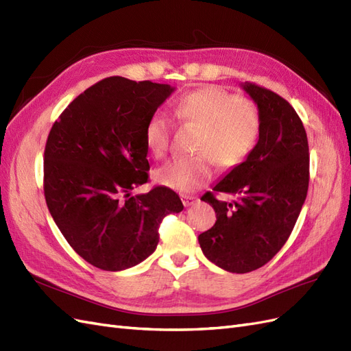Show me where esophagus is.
Returning <instances> with one entry per match:
<instances>
[{
    "mask_svg": "<svg viewBox=\"0 0 351 351\" xmlns=\"http://www.w3.org/2000/svg\"><path fill=\"white\" fill-rule=\"evenodd\" d=\"M181 198H182V203H184L185 207L193 206V204H195V203L198 202V198L194 197V195H186V194H185V195H182Z\"/></svg>",
    "mask_w": 351,
    "mask_h": 351,
    "instance_id": "obj_1",
    "label": "esophagus"
}]
</instances>
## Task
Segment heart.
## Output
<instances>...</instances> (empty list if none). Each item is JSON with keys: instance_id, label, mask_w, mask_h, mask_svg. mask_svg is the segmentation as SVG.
Here are the masks:
<instances>
[{"instance_id": "1", "label": "heart", "mask_w": 351, "mask_h": 351, "mask_svg": "<svg viewBox=\"0 0 351 351\" xmlns=\"http://www.w3.org/2000/svg\"><path fill=\"white\" fill-rule=\"evenodd\" d=\"M175 116L184 123L199 126L195 156L170 160L156 172V181L176 191L189 193L215 175L216 163L237 167L254 152L260 135V114L253 103L217 85H204L179 97ZM172 126L162 112L145 123L144 141L156 158L166 156Z\"/></svg>"}]
</instances>
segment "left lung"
I'll return each instance as SVG.
<instances>
[{
  "instance_id": "1",
  "label": "left lung",
  "mask_w": 351,
  "mask_h": 351,
  "mask_svg": "<svg viewBox=\"0 0 351 351\" xmlns=\"http://www.w3.org/2000/svg\"><path fill=\"white\" fill-rule=\"evenodd\" d=\"M257 104L260 135L254 152L228 172L202 199L216 212V223L198 235L204 256L228 272L262 267L284 247L302 212L308 188V144L302 119L287 99L244 82Z\"/></svg>"
}]
</instances>
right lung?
Instances as JSON below:
<instances>
[{"mask_svg":"<svg viewBox=\"0 0 351 351\" xmlns=\"http://www.w3.org/2000/svg\"><path fill=\"white\" fill-rule=\"evenodd\" d=\"M173 86L106 77L76 97L49 131L44 194L60 232L93 266L119 272L154 253L166 215L182 212L175 191L148 181L147 120Z\"/></svg>","mask_w":351,"mask_h":351,"instance_id":"add662e5","label":"right lung"}]
</instances>
